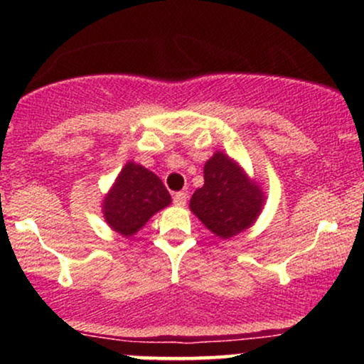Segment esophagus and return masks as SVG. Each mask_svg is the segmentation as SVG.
<instances>
[{
	"instance_id": "34e87169",
	"label": "esophagus",
	"mask_w": 364,
	"mask_h": 364,
	"mask_svg": "<svg viewBox=\"0 0 364 364\" xmlns=\"http://www.w3.org/2000/svg\"><path fill=\"white\" fill-rule=\"evenodd\" d=\"M186 200H188V193H186V191H178V193H174V196H173L174 205H178V207L185 205Z\"/></svg>"
}]
</instances>
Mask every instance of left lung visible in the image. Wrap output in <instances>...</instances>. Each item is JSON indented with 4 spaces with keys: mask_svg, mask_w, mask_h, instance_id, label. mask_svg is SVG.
<instances>
[{
    "mask_svg": "<svg viewBox=\"0 0 364 364\" xmlns=\"http://www.w3.org/2000/svg\"><path fill=\"white\" fill-rule=\"evenodd\" d=\"M203 179V186L191 196L190 208L207 229L229 240L255 223L263 193L232 159L215 152L205 162Z\"/></svg>",
    "mask_w": 364,
    "mask_h": 364,
    "instance_id": "8db88e82",
    "label": "left lung"
}]
</instances>
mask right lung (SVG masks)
<instances>
[{
  "label": "right lung",
  "instance_id": "obj_1",
  "mask_svg": "<svg viewBox=\"0 0 364 364\" xmlns=\"http://www.w3.org/2000/svg\"><path fill=\"white\" fill-rule=\"evenodd\" d=\"M169 203L171 195L161 179L144 166L128 162L104 198L102 212L116 232L129 237Z\"/></svg>",
  "mask_w": 364,
  "mask_h": 364
}]
</instances>
